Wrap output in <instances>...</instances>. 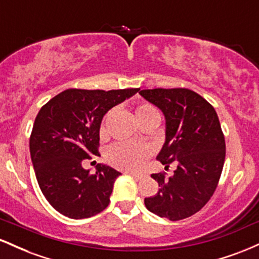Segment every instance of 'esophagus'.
<instances>
[{
    "label": "esophagus",
    "mask_w": 259,
    "mask_h": 259,
    "mask_svg": "<svg viewBox=\"0 0 259 259\" xmlns=\"http://www.w3.org/2000/svg\"><path fill=\"white\" fill-rule=\"evenodd\" d=\"M126 174H129V175H132V177H134V178H136V179H142V178L145 177L144 174H141V173H134V171H126Z\"/></svg>",
    "instance_id": "34e87169"
}]
</instances>
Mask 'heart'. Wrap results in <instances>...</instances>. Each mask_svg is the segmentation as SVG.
I'll return each instance as SVG.
<instances>
[{
  "label": "heart",
  "instance_id": "1",
  "mask_svg": "<svg viewBox=\"0 0 259 259\" xmlns=\"http://www.w3.org/2000/svg\"><path fill=\"white\" fill-rule=\"evenodd\" d=\"M135 114L140 121L145 118L158 115V112L148 103L141 102L136 106ZM101 132H103V126L101 127ZM151 153H152V151L146 145L135 144V142H117L108 148L106 156L107 160L113 167L127 171H134L144 167Z\"/></svg>",
  "mask_w": 259,
  "mask_h": 259
}]
</instances>
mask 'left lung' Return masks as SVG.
I'll return each mask as SVG.
<instances>
[{"instance_id": "1", "label": "left lung", "mask_w": 259, "mask_h": 259, "mask_svg": "<svg viewBox=\"0 0 259 259\" xmlns=\"http://www.w3.org/2000/svg\"><path fill=\"white\" fill-rule=\"evenodd\" d=\"M165 117V142L157 159L174 174L151 177L160 189L145 198L150 212L169 221H181L206 206L214 194L225 160V139L215 109L195 91L184 88L139 92Z\"/></svg>"}]
</instances>
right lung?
<instances>
[{"label":"right lung","instance_id":"right-lung-1","mask_svg":"<svg viewBox=\"0 0 259 259\" xmlns=\"http://www.w3.org/2000/svg\"><path fill=\"white\" fill-rule=\"evenodd\" d=\"M138 91L68 89L41 107L29 142L31 160L41 191L61 214L90 218L109 204L120 173L97 164L90 174L82 160L100 154V126L107 111Z\"/></svg>","mask_w":259,"mask_h":259}]
</instances>
